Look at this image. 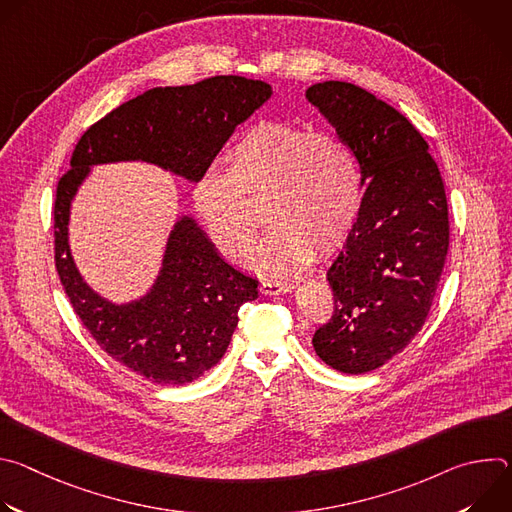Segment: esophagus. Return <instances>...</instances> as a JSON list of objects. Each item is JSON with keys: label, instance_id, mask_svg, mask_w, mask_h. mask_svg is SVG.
Listing matches in <instances>:
<instances>
[{"label": "esophagus", "instance_id": "1", "mask_svg": "<svg viewBox=\"0 0 512 512\" xmlns=\"http://www.w3.org/2000/svg\"><path fill=\"white\" fill-rule=\"evenodd\" d=\"M298 281H261V294L265 296H277L285 294V291L296 289Z\"/></svg>", "mask_w": 512, "mask_h": 512}]
</instances>
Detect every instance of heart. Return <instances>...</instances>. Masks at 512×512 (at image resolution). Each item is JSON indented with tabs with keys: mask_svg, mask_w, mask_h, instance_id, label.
I'll return each mask as SVG.
<instances>
[{
	"mask_svg": "<svg viewBox=\"0 0 512 512\" xmlns=\"http://www.w3.org/2000/svg\"><path fill=\"white\" fill-rule=\"evenodd\" d=\"M263 196L273 227L255 263L287 275L310 265L316 247L326 253L344 241L360 206V172L336 135L289 123L251 127L229 152L227 170L202 174L192 188L204 231L231 261L251 253L259 216L247 202Z\"/></svg>",
	"mask_w": 512,
	"mask_h": 512,
	"instance_id": "b5f03b06",
	"label": "heart"
}]
</instances>
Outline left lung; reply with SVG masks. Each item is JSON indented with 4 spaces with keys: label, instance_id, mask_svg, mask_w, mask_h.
<instances>
[{
    "label": "left lung",
    "instance_id": "left-lung-1",
    "mask_svg": "<svg viewBox=\"0 0 512 512\" xmlns=\"http://www.w3.org/2000/svg\"><path fill=\"white\" fill-rule=\"evenodd\" d=\"M306 99L348 145L367 186L326 273L334 314L312 344L328 367L362 375L399 354L429 314L450 245L446 190L421 133L373 93L326 81Z\"/></svg>",
    "mask_w": 512,
    "mask_h": 512
}]
</instances>
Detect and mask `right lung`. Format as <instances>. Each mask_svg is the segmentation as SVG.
Segmentation results:
<instances>
[{
	"mask_svg": "<svg viewBox=\"0 0 512 512\" xmlns=\"http://www.w3.org/2000/svg\"><path fill=\"white\" fill-rule=\"evenodd\" d=\"M271 95L267 83L245 77L145 91L85 131L58 182L54 259L66 296L97 344L152 383L186 385L212 369L231 344L239 308L259 296V281L223 259L184 212L168 235L152 287L137 300L111 302L85 281L72 257V200L93 166L117 162L152 164L196 184L237 125Z\"/></svg>",
	"mask_w": 512,
	"mask_h": 512,
	"instance_id": "right-lung-1",
	"label": "right lung"
}]
</instances>
